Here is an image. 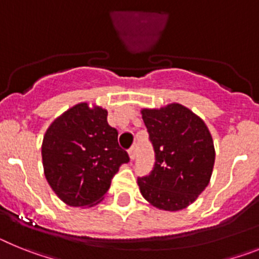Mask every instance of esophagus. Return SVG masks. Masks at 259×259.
<instances>
[{"label":"esophagus","instance_id":"34e87169","mask_svg":"<svg viewBox=\"0 0 259 259\" xmlns=\"http://www.w3.org/2000/svg\"><path fill=\"white\" fill-rule=\"evenodd\" d=\"M136 154H137V148L136 147H132L129 150V156H130V160H134L136 159Z\"/></svg>","mask_w":259,"mask_h":259}]
</instances>
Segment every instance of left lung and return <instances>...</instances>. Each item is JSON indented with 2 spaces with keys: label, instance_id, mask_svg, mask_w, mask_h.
I'll return each instance as SVG.
<instances>
[{
  "label": "left lung",
  "instance_id": "obj_1",
  "mask_svg": "<svg viewBox=\"0 0 259 259\" xmlns=\"http://www.w3.org/2000/svg\"><path fill=\"white\" fill-rule=\"evenodd\" d=\"M141 113L155 151L154 169L137 181L141 194L159 210H183L210 183L215 163L210 130L179 103L143 108Z\"/></svg>",
  "mask_w": 259,
  "mask_h": 259
}]
</instances>
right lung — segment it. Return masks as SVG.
<instances>
[{"mask_svg":"<svg viewBox=\"0 0 259 259\" xmlns=\"http://www.w3.org/2000/svg\"><path fill=\"white\" fill-rule=\"evenodd\" d=\"M107 116L104 108L79 103L58 116L44 134V175L67 206L83 208L98 204L121 165L129 161Z\"/></svg>","mask_w":259,"mask_h":259,"instance_id":"1","label":"right lung"}]
</instances>
